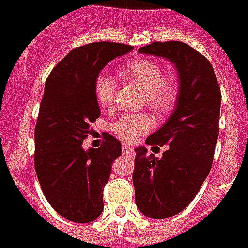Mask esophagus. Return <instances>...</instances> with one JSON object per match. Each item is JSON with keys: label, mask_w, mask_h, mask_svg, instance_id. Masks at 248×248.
<instances>
[{"label": "esophagus", "mask_w": 248, "mask_h": 248, "mask_svg": "<svg viewBox=\"0 0 248 248\" xmlns=\"http://www.w3.org/2000/svg\"><path fill=\"white\" fill-rule=\"evenodd\" d=\"M123 154L125 156H129V157H133L135 156V151H133V148H131V147H128V145H123Z\"/></svg>", "instance_id": "obj_1"}]
</instances>
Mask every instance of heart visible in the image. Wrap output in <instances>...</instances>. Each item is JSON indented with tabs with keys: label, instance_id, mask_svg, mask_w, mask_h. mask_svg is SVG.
Masks as SVG:
<instances>
[{
	"label": "heart",
	"instance_id": "heart-1",
	"mask_svg": "<svg viewBox=\"0 0 248 248\" xmlns=\"http://www.w3.org/2000/svg\"><path fill=\"white\" fill-rule=\"evenodd\" d=\"M121 72L143 89L145 101L152 109L163 113L171 108L176 94L175 85L164 78V72L157 62L149 59L133 60L124 65ZM94 93L100 105L112 107L116 94L113 78L107 73H100L94 82ZM151 127L152 119L147 113H125L110 124V131L123 141H132L140 135L148 132Z\"/></svg>",
	"mask_w": 248,
	"mask_h": 248
}]
</instances>
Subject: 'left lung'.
<instances>
[{
    "label": "left lung",
    "mask_w": 248,
    "mask_h": 248,
    "mask_svg": "<svg viewBox=\"0 0 248 248\" xmlns=\"http://www.w3.org/2000/svg\"><path fill=\"white\" fill-rule=\"evenodd\" d=\"M138 52L171 61L179 75L175 110L145 140L147 145L168 148L161 157L149 155L144 145L135 148L136 205L145 217L166 219L183 211L210 173L222 94L211 62L187 44L152 43Z\"/></svg>",
    "instance_id": "left-lung-1"
}]
</instances>
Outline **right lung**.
I'll use <instances>...</instances> for the list:
<instances>
[{
    "instance_id": "1",
    "label": "right lung",
    "mask_w": 248,
    "mask_h": 248,
    "mask_svg": "<svg viewBox=\"0 0 248 248\" xmlns=\"http://www.w3.org/2000/svg\"><path fill=\"white\" fill-rule=\"evenodd\" d=\"M131 45L92 43L73 49L45 82L34 140V167L49 204L75 223L96 220L104 208L103 191L121 143L109 133L100 148H82L89 124L100 117L94 82L109 61Z\"/></svg>"
}]
</instances>
